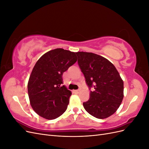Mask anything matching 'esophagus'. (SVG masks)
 Instances as JSON below:
<instances>
[{"label": "esophagus", "instance_id": "34e87169", "mask_svg": "<svg viewBox=\"0 0 149 149\" xmlns=\"http://www.w3.org/2000/svg\"><path fill=\"white\" fill-rule=\"evenodd\" d=\"M76 93H79V91H80V90L79 89H78V90H74V91Z\"/></svg>", "mask_w": 149, "mask_h": 149}]
</instances>
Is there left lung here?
Returning <instances> with one entry per match:
<instances>
[{"label": "left lung", "mask_w": 149, "mask_h": 149, "mask_svg": "<svg viewBox=\"0 0 149 149\" xmlns=\"http://www.w3.org/2000/svg\"><path fill=\"white\" fill-rule=\"evenodd\" d=\"M78 63L89 89L83 102L85 110L97 119H105L118 110L124 97V83L114 65L97 54L78 52Z\"/></svg>", "instance_id": "left-lung-1"}]
</instances>
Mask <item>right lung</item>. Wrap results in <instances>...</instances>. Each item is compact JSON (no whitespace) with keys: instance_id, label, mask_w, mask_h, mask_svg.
<instances>
[{"instance_id":"right-lung-1","label":"right lung","mask_w":149,"mask_h":149,"mask_svg":"<svg viewBox=\"0 0 149 149\" xmlns=\"http://www.w3.org/2000/svg\"><path fill=\"white\" fill-rule=\"evenodd\" d=\"M76 61L74 52L56 48L45 53L36 63L27 87L30 105L40 116L52 120L66 111L71 92L62 86V76Z\"/></svg>"}]
</instances>
